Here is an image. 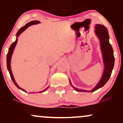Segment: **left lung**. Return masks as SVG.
<instances>
[{
  "instance_id": "1",
  "label": "left lung",
  "mask_w": 123,
  "mask_h": 123,
  "mask_svg": "<svg viewBox=\"0 0 123 123\" xmlns=\"http://www.w3.org/2000/svg\"><path fill=\"white\" fill-rule=\"evenodd\" d=\"M95 28V33L98 38L100 43V48L104 65V72L98 83L91 90L88 91L75 88L73 86H72L71 81L69 79L71 86L78 92H92L101 88L107 83L110 78L114 66L115 58L114 56V51L111 45L109 43V35L107 29L104 25L100 24L96 25Z\"/></svg>"
}]
</instances>
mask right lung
Segmentation results:
<instances>
[{
	"label": "right lung",
	"instance_id": "right-lung-1",
	"mask_svg": "<svg viewBox=\"0 0 123 123\" xmlns=\"http://www.w3.org/2000/svg\"><path fill=\"white\" fill-rule=\"evenodd\" d=\"M40 23V22L38 21H31V22H28V23H27V24L25 25V26H23L22 28H20V29L18 30V31L17 32V34H16V41H15L14 43H12L11 46H10L9 48V50H8V53L7 54V55H6V66H7L8 70L9 72V74H10V75H11L12 80L13 82L14 83V85L16 86V87H17V88H18L19 89H20V90H21L22 91H24L25 92H26L27 91H25V90H23V89L21 88V87H20L19 86L17 85V83H16V80H14V77H13L12 72V70H11V58H12V54L13 53V51H14L15 47H16V46L17 43L18 37L19 36V35H21L23 31H25V30H26V28H27L29 26H32V25H33L38 24V23ZM49 87V86H48V87H47V88H45V90H43V91H40L38 92H40V93H41V92H45V91L47 90V89H48ZM35 93H36V92H35Z\"/></svg>",
	"mask_w": 123,
	"mask_h": 123
}]
</instances>
